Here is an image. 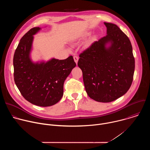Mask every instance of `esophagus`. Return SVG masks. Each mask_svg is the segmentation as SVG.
<instances>
[{
	"mask_svg": "<svg viewBox=\"0 0 150 150\" xmlns=\"http://www.w3.org/2000/svg\"><path fill=\"white\" fill-rule=\"evenodd\" d=\"M74 61L75 62V63L77 64L78 59H79V57L78 56H74Z\"/></svg>",
	"mask_w": 150,
	"mask_h": 150,
	"instance_id": "34e87169",
	"label": "esophagus"
}]
</instances>
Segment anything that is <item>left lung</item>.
Masks as SVG:
<instances>
[{"instance_id":"1","label":"left lung","mask_w":150,"mask_h":150,"mask_svg":"<svg viewBox=\"0 0 150 150\" xmlns=\"http://www.w3.org/2000/svg\"><path fill=\"white\" fill-rule=\"evenodd\" d=\"M104 24L107 35L79 54L78 66L88 96L95 101L109 103L131 87L135 59L127 36L116 24Z\"/></svg>"}]
</instances>
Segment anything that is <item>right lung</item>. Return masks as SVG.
<instances>
[{
	"mask_svg": "<svg viewBox=\"0 0 150 150\" xmlns=\"http://www.w3.org/2000/svg\"><path fill=\"white\" fill-rule=\"evenodd\" d=\"M41 28L34 27L20 40L13 56L14 81L22 96L41 107L51 106L62 98L63 83L76 67L72 56L64 60L52 58L34 62L31 58L34 35Z\"/></svg>",
	"mask_w": 150,
	"mask_h": 150,
	"instance_id": "right-lung-1",
	"label": "right lung"
}]
</instances>
